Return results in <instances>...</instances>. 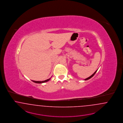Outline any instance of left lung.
<instances>
[{
	"label": "left lung",
	"instance_id": "obj_1",
	"mask_svg": "<svg viewBox=\"0 0 123 123\" xmlns=\"http://www.w3.org/2000/svg\"><path fill=\"white\" fill-rule=\"evenodd\" d=\"M97 70H96V72H95V73H94V74H93L92 75H91L90 77H88V78H87V79H85V80H88L90 79H91V78H92V77H93V76L94 75H95V74L96 73V72H97Z\"/></svg>",
	"mask_w": 123,
	"mask_h": 123
}]
</instances>
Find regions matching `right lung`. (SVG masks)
Returning a JSON list of instances; mask_svg holds the SVG:
<instances>
[{"label":"right lung","mask_w":123,"mask_h":123,"mask_svg":"<svg viewBox=\"0 0 123 123\" xmlns=\"http://www.w3.org/2000/svg\"><path fill=\"white\" fill-rule=\"evenodd\" d=\"M50 80V79H49L48 80H44V81H33L32 80V81L35 83H38V84H41V83H44V82H46Z\"/></svg>","instance_id":"1"}]
</instances>
